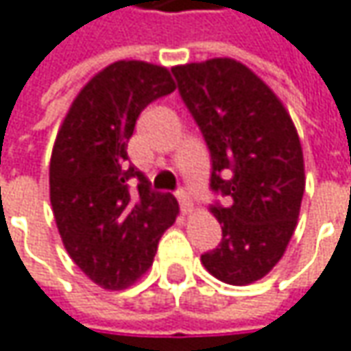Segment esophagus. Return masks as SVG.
Segmentation results:
<instances>
[{
  "instance_id": "1",
  "label": "esophagus",
  "mask_w": 351,
  "mask_h": 351,
  "mask_svg": "<svg viewBox=\"0 0 351 351\" xmlns=\"http://www.w3.org/2000/svg\"><path fill=\"white\" fill-rule=\"evenodd\" d=\"M175 195H176V199H178V205H180V210H182V213H189V210L193 208V201H191L189 193H186L184 189H178Z\"/></svg>"
}]
</instances>
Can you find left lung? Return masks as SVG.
<instances>
[{"label": "left lung", "mask_w": 351, "mask_h": 351, "mask_svg": "<svg viewBox=\"0 0 351 351\" xmlns=\"http://www.w3.org/2000/svg\"><path fill=\"white\" fill-rule=\"evenodd\" d=\"M178 94L210 154V205L223 239L201 255L217 279L247 285L283 257L302 207L305 175L298 130L279 98L229 58L173 68Z\"/></svg>", "instance_id": "obj_1"}]
</instances>
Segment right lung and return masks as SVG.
<instances>
[{
    "label": "right lung",
    "instance_id": "1",
    "mask_svg": "<svg viewBox=\"0 0 351 351\" xmlns=\"http://www.w3.org/2000/svg\"><path fill=\"white\" fill-rule=\"evenodd\" d=\"M169 70L114 62L76 96L53 144L49 201L64 247L104 289H124L152 265L178 203L150 189L128 158L141 112L171 94Z\"/></svg>",
    "mask_w": 351,
    "mask_h": 351
}]
</instances>
